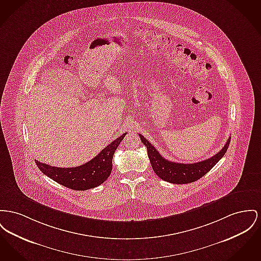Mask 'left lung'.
<instances>
[{
	"instance_id": "1",
	"label": "left lung",
	"mask_w": 261,
	"mask_h": 261,
	"mask_svg": "<svg viewBox=\"0 0 261 261\" xmlns=\"http://www.w3.org/2000/svg\"><path fill=\"white\" fill-rule=\"evenodd\" d=\"M142 143L147 147L148 155L150 159V163L152 165L154 173L162 179L175 184H186L194 182L198 180L202 176H204L224 156V154L228 151L230 145V137L227 141L226 145L223 149L216 153L213 156L193 164H181L175 163L166 160L161 155L153 145L139 134Z\"/></svg>"
}]
</instances>
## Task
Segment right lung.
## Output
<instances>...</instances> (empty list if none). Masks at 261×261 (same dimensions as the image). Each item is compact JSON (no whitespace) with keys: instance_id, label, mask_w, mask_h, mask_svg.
I'll list each match as a JSON object with an SVG mask.
<instances>
[{"instance_id":"1","label":"right lung","mask_w":261,"mask_h":261,"mask_svg":"<svg viewBox=\"0 0 261 261\" xmlns=\"http://www.w3.org/2000/svg\"><path fill=\"white\" fill-rule=\"evenodd\" d=\"M126 133L115 139L90 162L76 168H56L35 160V164L45 175L65 187L87 190L103 184L112 169V158Z\"/></svg>"}]
</instances>
